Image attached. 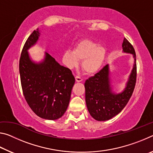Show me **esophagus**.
I'll return each mask as SVG.
<instances>
[{
	"instance_id": "obj_1",
	"label": "esophagus",
	"mask_w": 153,
	"mask_h": 153,
	"mask_svg": "<svg viewBox=\"0 0 153 153\" xmlns=\"http://www.w3.org/2000/svg\"><path fill=\"white\" fill-rule=\"evenodd\" d=\"M76 80L77 82H81L82 81V77H80L79 76H76Z\"/></svg>"
}]
</instances>
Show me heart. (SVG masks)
I'll return each instance as SVG.
<instances>
[{
	"label": "heart",
	"instance_id": "obj_1",
	"mask_svg": "<svg viewBox=\"0 0 153 153\" xmlns=\"http://www.w3.org/2000/svg\"><path fill=\"white\" fill-rule=\"evenodd\" d=\"M106 49L102 45L90 40H84L76 45L75 49H67L64 52L62 60L69 69H73L83 60L82 67L86 74H94L104 63Z\"/></svg>",
	"mask_w": 153,
	"mask_h": 153
}]
</instances>
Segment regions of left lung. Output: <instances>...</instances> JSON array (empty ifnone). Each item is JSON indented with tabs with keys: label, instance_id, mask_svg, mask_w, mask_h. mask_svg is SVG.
Masks as SVG:
<instances>
[{
	"label": "left lung",
	"instance_id": "8db88e82",
	"mask_svg": "<svg viewBox=\"0 0 153 153\" xmlns=\"http://www.w3.org/2000/svg\"><path fill=\"white\" fill-rule=\"evenodd\" d=\"M123 53L131 54L134 58L133 67L125 88L122 92L113 91L110 77L109 65H107L84 84L86 103L90 115L97 121H107L118 115L128 104L134 92L136 82V53L132 45L124 38Z\"/></svg>",
	"mask_w": 153,
	"mask_h": 153
}]
</instances>
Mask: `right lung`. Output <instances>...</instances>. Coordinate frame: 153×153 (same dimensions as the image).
<instances>
[{"label": "right lung", "instance_id": "1", "mask_svg": "<svg viewBox=\"0 0 153 153\" xmlns=\"http://www.w3.org/2000/svg\"><path fill=\"white\" fill-rule=\"evenodd\" d=\"M40 36L38 28L23 48L19 61L21 83L25 100L36 115L56 120L68 107L75 77L70 69L61 65L47 53L41 61L32 60L28 50L37 43Z\"/></svg>", "mask_w": 153, "mask_h": 153}]
</instances>
